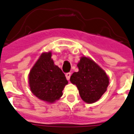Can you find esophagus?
I'll list each match as a JSON object with an SVG mask.
<instances>
[{"mask_svg": "<svg viewBox=\"0 0 134 134\" xmlns=\"http://www.w3.org/2000/svg\"><path fill=\"white\" fill-rule=\"evenodd\" d=\"M65 76H66V78L68 81L69 80V79H70V76H71V73L70 72H68V73H66L65 74Z\"/></svg>", "mask_w": 134, "mask_h": 134, "instance_id": "34e87169", "label": "esophagus"}]
</instances>
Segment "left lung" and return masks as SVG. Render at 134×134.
<instances>
[{"mask_svg":"<svg viewBox=\"0 0 134 134\" xmlns=\"http://www.w3.org/2000/svg\"><path fill=\"white\" fill-rule=\"evenodd\" d=\"M78 72H74L70 81L75 84L81 98L87 103L98 100L106 91L109 78L104 70L89 58L82 57L78 63Z\"/></svg>","mask_w":134,"mask_h":134,"instance_id":"8db88e82","label":"left lung"}]
</instances>
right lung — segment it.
<instances>
[{
	"mask_svg": "<svg viewBox=\"0 0 134 134\" xmlns=\"http://www.w3.org/2000/svg\"><path fill=\"white\" fill-rule=\"evenodd\" d=\"M29 86L34 95L42 100L53 103L63 96L68 81L65 74L51 59V53H43L29 76Z\"/></svg>",
	"mask_w": 134,
	"mask_h": 134,
	"instance_id": "add662e5",
	"label": "right lung"
}]
</instances>
